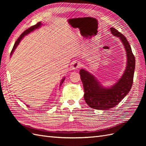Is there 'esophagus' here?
<instances>
[{
    "label": "esophagus",
    "instance_id": "34e87169",
    "mask_svg": "<svg viewBox=\"0 0 146 146\" xmlns=\"http://www.w3.org/2000/svg\"><path fill=\"white\" fill-rule=\"evenodd\" d=\"M80 66H81V64L79 61H75V62L72 64L71 68L72 70H77L79 68H80Z\"/></svg>",
    "mask_w": 146,
    "mask_h": 146
}]
</instances>
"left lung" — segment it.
<instances>
[{
    "label": "left lung",
    "mask_w": 146,
    "mask_h": 146,
    "mask_svg": "<svg viewBox=\"0 0 146 146\" xmlns=\"http://www.w3.org/2000/svg\"><path fill=\"white\" fill-rule=\"evenodd\" d=\"M114 36L120 39L127 55L126 68L121 77L111 87H105L93 75L82 69L81 80L84 88V99L90 107L107 110L115 107L129 93L132 86L135 68V58L126 38L114 28H110Z\"/></svg>",
    "instance_id": "left-lung-1"
}]
</instances>
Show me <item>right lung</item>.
<instances>
[{
	"mask_svg": "<svg viewBox=\"0 0 146 146\" xmlns=\"http://www.w3.org/2000/svg\"><path fill=\"white\" fill-rule=\"evenodd\" d=\"M42 25V23H41V22H39V23H37L36 25H35L32 26V27H30L29 29L26 30L25 31H24V32L20 35V36L18 38V39H17V40H16V41L15 42V45H14V46H13V49H12V50H11V52L10 55H11V56L12 55V54H13V52H14L15 50L16 49V48L17 47V46H18V44H19V42H21V41L22 40V39H23V38L25 36H26V35H27L28 34H29L30 32H33L34 30L39 29V27H41V26ZM64 80H65V77H64V78L62 79V80H61V82H60V86H61V85H62V83H63V82L64 81ZM27 106H28V105H27Z\"/></svg>",
	"mask_w": 146,
	"mask_h": 146,
	"instance_id": "add662e5",
	"label": "right lung"
}]
</instances>
